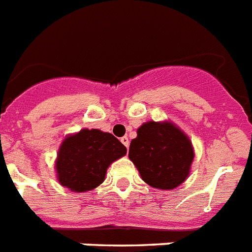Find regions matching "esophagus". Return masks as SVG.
<instances>
[{
  "mask_svg": "<svg viewBox=\"0 0 252 252\" xmlns=\"http://www.w3.org/2000/svg\"><path fill=\"white\" fill-rule=\"evenodd\" d=\"M121 143L124 144V145H125V147H126V148H128V145H130V140H128V137H127V136L121 137Z\"/></svg>",
  "mask_w": 252,
  "mask_h": 252,
  "instance_id": "obj_1",
  "label": "esophagus"
}]
</instances>
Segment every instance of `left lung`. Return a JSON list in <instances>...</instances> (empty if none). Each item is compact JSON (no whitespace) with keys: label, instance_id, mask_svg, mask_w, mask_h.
<instances>
[{"label":"left lung","instance_id":"left-lung-1","mask_svg":"<svg viewBox=\"0 0 252 252\" xmlns=\"http://www.w3.org/2000/svg\"><path fill=\"white\" fill-rule=\"evenodd\" d=\"M128 158L140 177L159 190H173L190 176L193 162L192 143L188 134L172 121H148L137 128Z\"/></svg>","mask_w":252,"mask_h":252}]
</instances>
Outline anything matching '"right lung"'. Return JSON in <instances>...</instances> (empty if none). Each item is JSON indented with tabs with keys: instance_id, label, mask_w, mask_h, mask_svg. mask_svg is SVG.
<instances>
[{
	"instance_id": "obj_1",
	"label": "right lung",
	"mask_w": 252,
	"mask_h": 252,
	"mask_svg": "<svg viewBox=\"0 0 252 252\" xmlns=\"http://www.w3.org/2000/svg\"><path fill=\"white\" fill-rule=\"evenodd\" d=\"M126 153V147L109 132L81 128L60 145L55 162L57 181L72 192L93 190L104 181L109 165Z\"/></svg>"
}]
</instances>
